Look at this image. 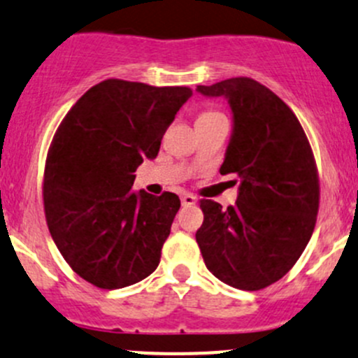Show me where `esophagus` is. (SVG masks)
I'll use <instances>...</instances> for the list:
<instances>
[{
    "mask_svg": "<svg viewBox=\"0 0 358 358\" xmlns=\"http://www.w3.org/2000/svg\"><path fill=\"white\" fill-rule=\"evenodd\" d=\"M180 201H182L184 206H191V205L196 203V198H194L193 194L186 193V194H182V198H180Z\"/></svg>",
    "mask_w": 358,
    "mask_h": 358,
    "instance_id": "1",
    "label": "esophagus"
}]
</instances>
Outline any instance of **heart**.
Instances as JSON below:
<instances>
[{
    "instance_id": "b5f03b06",
    "label": "heart",
    "mask_w": 358,
    "mask_h": 358,
    "mask_svg": "<svg viewBox=\"0 0 358 358\" xmlns=\"http://www.w3.org/2000/svg\"><path fill=\"white\" fill-rule=\"evenodd\" d=\"M222 115V113L215 112V110H205V112L200 113V117H198V120H206V119H213V117H219Z\"/></svg>"
}]
</instances>
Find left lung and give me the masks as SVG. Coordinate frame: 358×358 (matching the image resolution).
Instances as JSON below:
<instances>
[{
	"label": "left lung",
	"instance_id": "left-lung-1",
	"mask_svg": "<svg viewBox=\"0 0 358 358\" xmlns=\"http://www.w3.org/2000/svg\"><path fill=\"white\" fill-rule=\"evenodd\" d=\"M196 91L229 99L234 131L220 174L239 179L238 200L227 210L200 200L196 243L217 279L264 289L288 274L314 233L320 198L314 152L293 110L255 79L233 77Z\"/></svg>",
	"mask_w": 358,
	"mask_h": 358
}]
</instances>
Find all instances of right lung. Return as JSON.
Wrapping results in <instances>:
<instances>
[{
    "mask_svg": "<svg viewBox=\"0 0 358 358\" xmlns=\"http://www.w3.org/2000/svg\"><path fill=\"white\" fill-rule=\"evenodd\" d=\"M191 94L186 86L106 79L55 132L43 179L48 229L70 268L96 288L131 286L160 264L180 200L131 187Z\"/></svg>",
    "mask_w": 358,
    "mask_h": 358,
    "instance_id": "add662e5",
    "label": "right lung"
}]
</instances>
